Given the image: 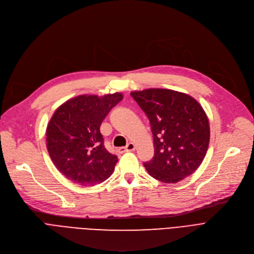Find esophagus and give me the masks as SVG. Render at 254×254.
<instances>
[{
    "label": "esophagus",
    "instance_id": "34e87169",
    "mask_svg": "<svg viewBox=\"0 0 254 254\" xmlns=\"http://www.w3.org/2000/svg\"><path fill=\"white\" fill-rule=\"evenodd\" d=\"M135 147H136V145L134 144L133 142H129L125 147H120V148H119V152H120L121 154H123L125 152H132V151L135 150Z\"/></svg>",
    "mask_w": 254,
    "mask_h": 254
}]
</instances>
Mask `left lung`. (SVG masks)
Masks as SVG:
<instances>
[{
	"mask_svg": "<svg viewBox=\"0 0 254 254\" xmlns=\"http://www.w3.org/2000/svg\"><path fill=\"white\" fill-rule=\"evenodd\" d=\"M151 123L155 155L143 163L151 176L175 184L195 172L207 153L209 122L201 104L170 89L151 88L130 93Z\"/></svg>",
	"mask_w": 254,
	"mask_h": 254,
	"instance_id": "left-lung-1",
	"label": "left lung"
}]
</instances>
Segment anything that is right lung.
<instances>
[{"mask_svg":"<svg viewBox=\"0 0 254 254\" xmlns=\"http://www.w3.org/2000/svg\"><path fill=\"white\" fill-rule=\"evenodd\" d=\"M122 99L119 92L84 94L65 101L53 114L46 129L47 150L55 167L70 182L92 187L114 172L118 157L104 147L99 129Z\"/></svg>","mask_w":254,"mask_h":254,"instance_id":"right-lung-1","label":"right lung"}]
</instances>
